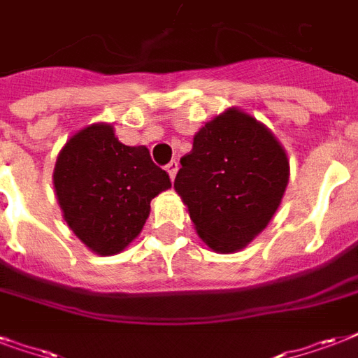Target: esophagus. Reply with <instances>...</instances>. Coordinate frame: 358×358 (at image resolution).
I'll return each mask as SVG.
<instances>
[{
	"label": "esophagus",
	"mask_w": 358,
	"mask_h": 358,
	"mask_svg": "<svg viewBox=\"0 0 358 358\" xmlns=\"http://www.w3.org/2000/svg\"><path fill=\"white\" fill-rule=\"evenodd\" d=\"M167 173L169 176H171V180H174V176H176V173H178V162H176V159H173V162L169 163Z\"/></svg>",
	"instance_id": "esophagus-1"
}]
</instances>
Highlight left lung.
I'll list each match as a JSON object with an SVG mask.
<instances>
[{"mask_svg": "<svg viewBox=\"0 0 358 358\" xmlns=\"http://www.w3.org/2000/svg\"><path fill=\"white\" fill-rule=\"evenodd\" d=\"M180 163L174 189L199 236L217 252H234L260 234L288 185L282 146L269 129L236 109L204 124Z\"/></svg>", "mask_w": 358, "mask_h": 358, "instance_id": "8db88e82", "label": "left lung"}]
</instances>
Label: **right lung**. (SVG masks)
<instances>
[{
  "instance_id": "right-lung-1",
  "label": "right lung",
  "mask_w": 358,
  "mask_h": 358,
  "mask_svg": "<svg viewBox=\"0 0 358 358\" xmlns=\"http://www.w3.org/2000/svg\"><path fill=\"white\" fill-rule=\"evenodd\" d=\"M53 185L74 234L108 256L139 236L150 201L171 187V178L148 148L122 145L109 124H92L59 152Z\"/></svg>"
}]
</instances>
